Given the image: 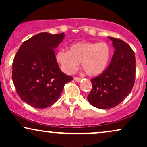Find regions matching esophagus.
<instances>
[{
  "mask_svg": "<svg viewBox=\"0 0 147 147\" xmlns=\"http://www.w3.org/2000/svg\"><path fill=\"white\" fill-rule=\"evenodd\" d=\"M74 79H75V80L76 81V82H79V81L81 80V78H79V77H74Z\"/></svg>",
  "mask_w": 147,
  "mask_h": 147,
  "instance_id": "34e87169",
  "label": "esophagus"
}]
</instances>
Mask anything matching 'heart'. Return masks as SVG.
Instances as JSON below:
<instances>
[{
    "instance_id": "b5f03b06",
    "label": "heart",
    "mask_w": 147,
    "mask_h": 147,
    "mask_svg": "<svg viewBox=\"0 0 147 147\" xmlns=\"http://www.w3.org/2000/svg\"><path fill=\"white\" fill-rule=\"evenodd\" d=\"M111 57V48L104 42H78L69 47V50H61L56 59L65 73H74L82 63L84 72L89 76L100 75L105 70Z\"/></svg>"
}]
</instances>
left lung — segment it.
Returning a JSON list of instances; mask_svg holds the SVG:
<instances>
[{"mask_svg": "<svg viewBox=\"0 0 147 147\" xmlns=\"http://www.w3.org/2000/svg\"><path fill=\"white\" fill-rule=\"evenodd\" d=\"M115 52L108 68L91 79L92 89L88 96L91 105L100 109L117 106L129 95L136 80L135 52L119 38L109 37Z\"/></svg>", "mask_w": 147, "mask_h": 147, "instance_id": "1", "label": "left lung"}]
</instances>
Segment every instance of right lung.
Wrapping results in <instances>:
<instances>
[{"label":"right lung","mask_w":147,"mask_h":147,"mask_svg":"<svg viewBox=\"0 0 147 147\" xmlns=\"http://www.w3.org/2000/svg\"><path fill=\"white\" fill-rule=\"evenodd\" d=\"M64 36V33H39L23 42L15 55L13 82L20 98L30 106L45 109L52 105L73 79L60 70L54 51Z\"/></svg>","instance_id":"1"}]
</instances>
